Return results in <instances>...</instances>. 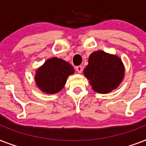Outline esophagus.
<instances>
[{
  "instance_id": "esophagus-1",
  "label": "esophagus",
  "mask_w": 146,
  "mask_h": 146,
  "mask_svg": "<svg viewBox=\"0 0 146 146\" xmlns=\"http://www.w3.org/2000/svg\"><path fill=\"white\" fill-rule=\"evenodd\" d=\"M76 70L79 73H81L82 71V67L81 66H76Z\"/></svg>"
}]
</instances>
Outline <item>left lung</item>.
Listing matches in <instances>:
<instances>
[{
    "label": "left lung",
    "instance_id": "1",
    "mask_svg": "<svg viewBox=\"0 0 146 146\" xmlns=\"http://www.w3.org/2000/svg\"><path fill=\"white\" fill-rule=\"evenodd\" d=\"M84 75L95 91L108 93L121 82L124 76V67L118 57L98 50L89 56Z\"/></svg>",
    "mask_w": 146,
    "mask_h": 146
}]
</instances>
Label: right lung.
Segmentation results:
<instances>
[{
    "instance_id": "obj_1",
    "label": "right lung",
    "mask_w": 146,
    "mask_h": 146,
    "mask_svg": "<svg viewBox=\"0 0 146 146\" xmlns=\"http://www.w3.org/2000/svg\"><path fill=\"white\" fill-rule=\"evenodd\" d=\"M73 73V66L69 63L53 57L38 69L35 80L42 91L48 94H54L64 88L67 77Z\"/></svg>"
}]
</instances>
